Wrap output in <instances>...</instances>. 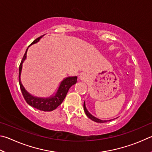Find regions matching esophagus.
I'll list each match as a JSON object with an SVG mask.
<instances>
[{"instance_id":"esophagus-1","label":"esophagus","mask_w":152,"mask_h":152,"mask_svg":"<svg viewBox=\"0 0 152 152\" xmlns=\"http://www.w3.org/2000/svg\"><path fill=\"white\" fill-rule=\"evenodd\" d=\"M79 79L82 81H86L88 79V76L86 74H81L80 76H79Z\"/></svg>"}]
</instances>
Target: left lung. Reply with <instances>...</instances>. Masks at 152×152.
Listing matches in <instances>:
<instances>
[{"label":"left lung","mask_w":152,"mask_h":152,"mask_svg":"<svg viewBox=\"0 0 152 152\" xmlns=\"http://www.w3.org/2000/svg\"><path fill=\"white\" fill-rule=\"evenodd\" d=\"M83 109H84V111H85V113H86V115L88 117V118L89 119H91L92 121H94L95 122H97V123H105V122H107V121H110L111 120H112V119H110V120H102V119H98L97 118H95V117H94L93 115H91V113H90L89 112V111L87 110V109L86 107V101L84 102V103H83Z\"/></svg>","instance_id":"left-lung-1"}]
</instances>
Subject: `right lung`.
I'll return each instance as SVG.
<instances>
[{"label": "right lung", "instance_id": "1", "mask_svg": "<svg viewBox=\"0 0 152 152\" xmlns=\"http://www.w3.org/2000/svg\"><path fill=\"white\" fill-rule=\"evenodd\" d=\"M42 37V36L40 37L39 38L34 40V41L29 45L27 49H26V52L23 56V59L21 61V63L19 66L18 81H19L20 90L21 91H22L23 97L25 98L26 103H27L29 105H31L33 107L36 108L37 110H39L41 111H51L55 110L58 105L61 104V103L63 102V101L65 98L69 88H70L72 86H73V85L77 83V77H67L63 79V80L60 83L59 86H58L56 92H55L54 94L50 95V96L47 97H40L34 96V95H31L30 93H28L26 91L25 87H24L23 85L22 84L20 78L21 72H22L23 69V63L26 58V53H27L28 47H30L31 45L38 42L39 41V40L41 39Z\"/></svg>", "mask_w": 152, "mask_h": 152}]
</instances>
